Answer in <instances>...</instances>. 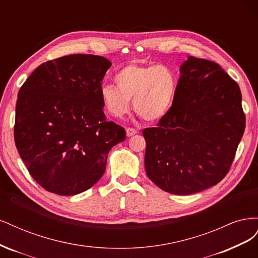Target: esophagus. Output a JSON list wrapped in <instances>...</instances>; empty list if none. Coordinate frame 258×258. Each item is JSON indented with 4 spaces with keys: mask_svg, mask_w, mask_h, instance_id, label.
<instances>
[{
    "mask_svg": "<svg viewBox=\"0 0 258 258\" xmlns=\"http://www.w3.org/2000/svg\"><path fill=\"white\" fill-rule=\"evenodd\" d=\"M126 134H127V137H132L137 134V130L135 128H127Z\"/></svg>",
    "mask_w": 258,
    "mask_h": 258,
    "instance_id": "34e87169",
    "label": "esophagus"
}]
</instances>
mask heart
<instances>
[{
  "instance_id": "obj_1",
  "label": "heart",
  "mask_w": 258,
  "mask_h": 258,
  "mask_svg": "<svg viewBox=\"0 0 258 258\" xmlns=\"http://www.w3.org/2000/svg\"><path fill=\"white\" fill-rule=\"evenodd\" d=\"M114 80L117 86H103L100 95L105 110L115 117L129 111V100L135 112L146 121L161 119L172 105L177 82L166 66L131 63L119 70Z\"/></svg>"
}]
</instances>
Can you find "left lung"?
Segmentation results:
<instances>
[{"label": "left lung", "instance_id": "1", "mask_svg": "<svg viewBox=\"0 0 258 258\" xmlns=\"http://www.w3.org/2000/svg\"><path fill=\"white\" fill-rule=\"evenodd\" d=\"M169 112L146 128L145 170L159 188L190 195L228 173L245 129L239 85L220 64L188 57Z\"/></svg>", "mask_w": 258, "mask_h": 258}]
</instances>
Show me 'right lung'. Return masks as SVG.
<instances>
[{
    "mask_svg": "<svg viewBox=\"0 0 258 258\" xmlns=\"http://www.w3.org/2000/svg\"><path fill=\"white\" fill-rule=\"evenodd\" d=\"M112 63L70 54L37 67L18 92L15 143L35 182L60 196L89 189L102 177L111 148L126 131L107 121L100 91Z\"/></svg>",
    "mask_w": 258,
    "mask_h": 258,
    "instance_id": "1",
    "label": "right lung"
}]
</instances>
